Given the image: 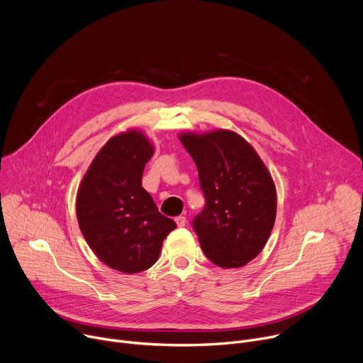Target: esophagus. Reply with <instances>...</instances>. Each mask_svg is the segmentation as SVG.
Wrapping results in <instances>:
<instances>
[{"instance_id": "obj_1", "label": "esophagus", "mask_w": 363, "mask_h": 363, "mask_svg": "<svg viewBox=\"0 0 363 363\" xmlns=\"http://www.w3.org/2000/svg\"><path fill=\"white\" fill-rule=\"evenodd\" d=\"M175 223H177L178 227H184L186 224V218L184 216H179V217L175 218Z\"/></svg>"}]
</instances>
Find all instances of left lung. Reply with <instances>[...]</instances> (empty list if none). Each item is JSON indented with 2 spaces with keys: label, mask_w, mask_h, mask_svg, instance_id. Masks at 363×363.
Listing matches in <instances>:
<instances>
[{
  "label": "left lung",
  "mask_w": 363,
  "mask_h": 363,
  "mask_svg": "<svg viewBox=\"0 0 363 363\" xmlns=\"http://www.w3.org/2000/svg\"><path fill=\"white\" fill-rule=\"evenodd\" d=\"M179 140L196 165L205 196L192 221L203 254L223 269L245 266L262 252L274 227L277 194L269 169L233 130L186 132Z\"/></svg>",
  "instance_id": "left-lung-1"
}]
</instances>
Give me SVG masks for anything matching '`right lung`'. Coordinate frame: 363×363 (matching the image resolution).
I'll return each mask as SVG.
<instances>
[{
	"label": "right lung",
	"instance_id": "1",
	"mask_svg": "<svg viewBox=\"0 0 363 363\" xmlns=\"http://www.w3.org/2000/svg\"><path fill=\"white\" fill-rule=\"evenodd\" d=\"M155 149L139 130L111 138L84 174L76 198L80 231L101 263L125 274L157 263L162 242L177 228L142 186Z\"/></svg>",
	"mask_w": 363,
	"mask_h": 363
}]
</instances>
